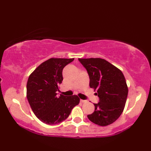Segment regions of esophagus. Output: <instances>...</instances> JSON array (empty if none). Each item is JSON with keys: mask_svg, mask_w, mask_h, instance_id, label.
<instances>
[{"mask_svg": "<svg viewBox=\"0 0 151 151\" xmlns=\"http://www.w3.org/2000/svg\"><path fill=\"white\" fill-rule=\"evenodd\" d=\"M81 102H82V103H85V102H87V101H86V100H82V99H81Z\"/></svg>", "mask_w": 151, "mask_h": 151, "instance_id": "esophagus-1", "label": "esophagus"}]
</instances>
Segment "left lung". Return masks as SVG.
Returning a JSON list of instances; mask_svg holds the SVG:
<instances>
[{
    "label": "left lung",
    "instance_id": "obj_1",
    "mask_svg": "<svg viewBox=\"0 0 151 151\" xmlns=\"http://www.w3.org/2000/svg\"><path fill=\"white\" fill-rule=\"evenodd\" d=\"M88 71L89 86L97 90L99 102L88 117L93 123L104 127L113 123L121 115L129 89L120 69L102 58H78Z\"/></svg>",
    "mask_w": 151,
    "mask_h": 151
}]
</instances>
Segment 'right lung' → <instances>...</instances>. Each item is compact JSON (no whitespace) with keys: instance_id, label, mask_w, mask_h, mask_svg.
Returning <instances> with one entry per match:
<instances>
[{"instance_id":"right-lung-1","label":"right lung","mask_w":151,"mask_h":151,"mask_svg":"<svg viewBox=\"0 0 151 151\" xmlns=\"http://www.w3.org/2000/svg\"><path fill=\"white\" fill-rule=\"evenodd\" d=\"M74 58H50L31 73L27 84V97L34 114L43 123L58 124L69 117L72 109L78 105L77 95H57L63 81L64 67Z\"/></svg>"}]
</instances>
